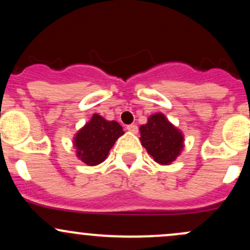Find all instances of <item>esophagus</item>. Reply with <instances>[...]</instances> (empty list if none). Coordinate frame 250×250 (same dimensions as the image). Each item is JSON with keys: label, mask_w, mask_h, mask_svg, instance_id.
I'll use <instances>...</instances> for the list:
<instances>
[{"label": "esophagus", "mask_w": 250, "mask_h": 250, "mask_svg": "<svg viewBox=\"0 0 250 250\" xmlns=\"http://www.w3.org/2000/svg\"><path fill=\"white\" fill-rule=\"evenodd\" d=\"M127 130L130 131V133H133V134H136L137 131H139V128H137L136 125H127Z\"/></svg>", "instance_id": "obj_1"}]
</instances>
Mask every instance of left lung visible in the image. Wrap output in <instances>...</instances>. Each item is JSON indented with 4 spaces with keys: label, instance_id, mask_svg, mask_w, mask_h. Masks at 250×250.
<instances>
[{
    "label": "left lung",
    "instance_id": "1",
    "mask_svg": "<svg viewBox=\"0 0 250 250\" xmlns=\"http://www.w3.org/2000/svg\"><path fill=\"white\" fill-rule=\"evenodd\" d=\"M142 146L161 165L175 161L183 147V136L176 128L167 121L163 114H155L148 119V123L140 127Z\"/></svg>",
    "mask_w": 250,
    "mask_h": 250
}]
</instances>
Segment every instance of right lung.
Masks as SVG:
<instances>
[{"instance_id": "obj_1", "label": "right lung", "mask_w": 250, "mask_h": 250, "mask_svg": "<svg viewBox=\"0 0 250 250\" xmlns=\"http://www.w3.org/2000/svg\"><path fill=\"white\" fill-rule=\"evenodd\" d=\"M122 134V127L116 121H107L94 114L74 140L77 156L88 166L99 165L104 161L110 148Z\"/></svg>"}]
</instances>
